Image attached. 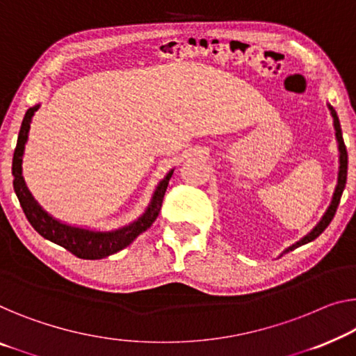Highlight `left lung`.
<instances>
[{
  "mask_svg": "<svg viewBox=\"0 0 356 356\" xmlns=\"http://www.w3.org/2000/svg\"><path fill=\"white\" fill-rule=\"evenodd\" d=\"M330 110H331V115L334 118V127H336V137H337V142H339V152H341V169H339V180H337V187H336V192H334L332 196V203L330 208H327L326 214L323 216V219L320 220V224H318L314 230H312L309 235L302 238L300 241H297L296 245H293L291 248L286 249L284 252H289L293 251V249L299 248L302 245H305V243H310L314 241L316 236H320L323 232L327 225L331 224V220L334 219V216H336V211H337V206L341 203V196L343 188H346V182H347V164H348V156H347V148L346 144H343V139H342V129H341V123H339V116L336 113V110H334L331 105H330Z\"/></svg>",
  "mask_w": 356,
  "mask_h": 356,
  "instance_id": "obj_1",
  "label": "left lung"
}]
</instances>
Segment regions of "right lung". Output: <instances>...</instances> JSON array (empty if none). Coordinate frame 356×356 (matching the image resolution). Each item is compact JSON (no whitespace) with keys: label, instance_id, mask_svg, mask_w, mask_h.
Instances as JSON below:
<instances>
[{"label":"right lung","instance_id":"1","mask_svg":"<svg viewBox=\"0 0 356 356\" xmlns=\"http://www.w3.org/2000/svg\"><path fill=\"white\" fill-rule=\"evenodd\" d=\"M40 105H35L26 110L24 116L22 126H20L19 137H17V145H15L14 156H13V185L14 192L17 195L19 203L22 206V211L26 219H29L30 225L40 233L42 238L49 240L56 245L65 248L68 252H72L73 256L79 259H89V261H95V259H104L111 254L121 251L126 246H129L142 232H145L153 222H155L158 212L161 209L163 196L166 193L169 179L172 176V171L164 177L160 185H158L155 195H153L152 204L148 206V209L139 220H136L134 224L123 227V229L116 232H91L84 229H76V227H70L65 224H60L56 219H52L51 216H47L42 211L38 203L31 198V195L25 187V182L22 179V155H24V147L26 142V136H29L30 129V121L31 116Z\"/></svg>","mask_w":356,"mask_h":356}]
</instances>
